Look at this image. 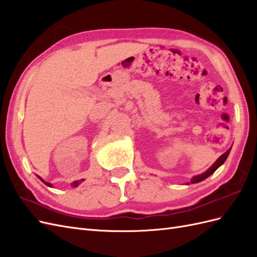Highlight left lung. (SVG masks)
Returning <instances> with one entry per match:
<instances>
[{
  "mask_svg": "<svg viewBox=\"0 0 257 257\" xmlns=\"http://www.w3.org/2000/svg\"><path fill=\"white\" fill-rule=\"evenodd\" d=\"M230 149H231V147L229 148V149L225 152L224 154H222L221 157L217 159L213 164L210 166L205 173H203V174H199V175H196V176H194L192 179H191V181L190 182H188L186 184H190V183H198V182H200V181H203V180H205V179H207L209 176H211L215 170L219 168L221 165H223L224 164V162L226 161V159H227V157H228V154H229V152H230Z\"/></svg>",
  "mask_w": 257,
  "mask_h": 257,
  "instance_id": "1",
  "label": "left lung"
}]
</instances>
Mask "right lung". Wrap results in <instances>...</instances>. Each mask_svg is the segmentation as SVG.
<instances>
[{
  "instance_id": "obj_1",
  "label": "right lung",
  "mask_w": 257,
  "mask_h": 257,
  "mask_svg": "<svg viewBox=\"0 0 257 257\" xmlns=\"http://www.w3.org/2000/svg\"><path fill=\"white\" fill-rule=\"evenodd\" d=\"M38 178H40L41 179V180L46 184V185H48V186H50V188H52V184L51 183H49V182H46L45 180H44V179H42L41 177H38ZM82 181H84V179H81V180H77V181H74L73 183H72V186H73V188H77V186H78Z\"/></svg>"
}]
</instances>
